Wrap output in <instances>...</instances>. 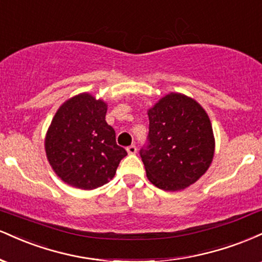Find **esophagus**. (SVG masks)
<instances>
[{
    "label": "esophagus",
    "mask_w": 262,
    "mask_h": 262,
    "mask_svg": "<svg viewBox=\"0 0 262 262\" xmlns=\"http://www.w3.org/2000/svg\"><path fill=\"white\" fill-rule=\"evenodd\" d=\"M126 150H127L128 155H135V153L137 152V148H136V146H134V144H131V146H128L127 148H126Z\"/></svg>",
    "instance_id": "1"
}]
</instances>
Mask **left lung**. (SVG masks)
Here are the masks:
<instances>
[{
    "label": "left lung",
    "instance_id": "8db88e82",
    "mask_svg": "<svg viewBox=\"0 0 262 262\" xmlns=\"http://www.w3.org/2000/svg\"><path fill=\"white\" fill-rule=\"evenodd\" d=\"M149 144L141 149L147 178L164 191H180L210 168L214 135L206 110L192 98L169 93L148 112Z\"/></svg>",
    "mask_w": 262,
    "mask_h": 262
}]
</instances>
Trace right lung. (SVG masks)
Returning <instances> with one entry per match:
<instances>
[{
  "label": "right lung",
  "instance_id": "obj_1",
  "mask_svg": "<svg viewBox=\"0 0 262 262\" xmlns=\"http://www.w3.org/2000/svg\"><path fill=\"white\" fill-rule=\"evenodd\" d=\"M106 110L104 100L81 93L64 101L52 118L45 136L46 158L70 186L81 190L103 186L127 156L106 124Z\"/></svg>",
  "mask_w": 262,
  "mask_h": 262
}]
</instances>
